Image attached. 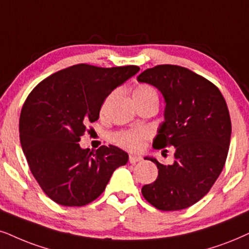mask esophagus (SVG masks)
<instances>
[{"label": "esophagus", "mask_w": 249, "mask_h": 249, "mask_svg": "<svg viewBox=\"0 0 249 249\" xmlns=\"http://www.w3.org/2000/svg\"><path fill=\"white\" fill-rule=\"evenodd\" d=\"M128 161H130L131 164H135L137 162L141 161V156H139V155H130V159H128Z\"/></svg>", "instance_id": "obj_1"}]
</instances>
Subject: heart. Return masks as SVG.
Here are the masks:
<instances>
[{
    "label": "heart",
    "instance_id": "1",
    "mask_svg": "<svg viewBox=\"0 0 249 249\" xmlns=\"http://www.w3.org/2000/svg\"><path fill=\"white\" fill-rule=\"evenodd\" d=\"M114 93L106 100L102 106V111L106 109L108 105L109 100ZM152 97H157V94L152 87L148 85H138L133 90V100H146L152 99ZM148 133L144 130H135V131H124L119 132L118 134L115 135V141L119 146L126 148L130 150H138L142 147V141L146 139Z\"/></svg>",
    "mask_w": 249,
    "mask_h": 249
}]
</instances>
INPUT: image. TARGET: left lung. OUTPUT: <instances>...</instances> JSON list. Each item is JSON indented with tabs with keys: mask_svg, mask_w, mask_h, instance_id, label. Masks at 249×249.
Masks as SVG:
<instances>
[{
	"mask_svg": "<svg viewBox=\"0 0 249 249\" xmlns=\"http://www.w3.org/2000/svg\"><path fill=\"white\" fill-rule=\"evenodd\" d=\"M137 79L156 87L164 97V121L153 147L175 148L170 165L144 157L155 163L159 176L141 193L163 212L188 208L208 193L225 164L231 140L225 99L206 78L178 65L147 69Z\"/></svg>",
	"mask_w": 249,
	"mask_h": 249,
	"instance_id": "obj_1",
	"label": "left lung"
}]
</instances>
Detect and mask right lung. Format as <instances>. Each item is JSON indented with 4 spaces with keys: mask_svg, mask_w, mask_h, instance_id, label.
<instances>
[{
    "mask_svg": "<svg viewBox=\"0 0 249 249\" xmlns=\"http://www.w3.org/2000/svg\"><path fill=\"white\" fill-rule=\"evenodd\" d=\"M139 70L77 64L46 78L27 96L19 118L21 149L40 187L56 203H90L127 163L121 148L102 146L93 153L78 142L99 119L106 97Z\"/></svg>",
    "mask_w": 249,
    "mask_h": 249,
    "instance_id": "obj_1",
    "label": "right lung"
}]
</instances>
